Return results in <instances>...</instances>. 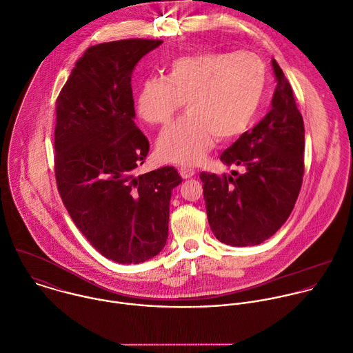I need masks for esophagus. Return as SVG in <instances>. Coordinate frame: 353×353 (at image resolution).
Instances as JSON below:
<instances>
[{
    "instance_id": "obj_1",
    "label": "esophagus",
    "mask_w": 353,
    "mask_h": 353,
    "mask_svg": "<svg viewBox=\"0 0 353 353\" xmlns=\"http://www.w3.org/2000/svg\"><path fill=\"white\" fill-rule=\"evenodd\" d=\"M177 170H179V173H180V176L183 179H190V177H192L195 174V170L192 168H190V166H179Z\"/></svg>"
}]
</instances>
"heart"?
I'll return each instance as SVG.
<instances>
[{
    "label": "heart",
    "mask_w": 353,
    "mask_h": 353,
    "mask_svg": "<svg viewBox=\"0 0 353 353\" xmlns=\"http://www.w3.org/2000/svg\"><path fill=\"white\" fill-rule=\"evenodd\" d=\"M266 66L254 52H201L174 58L165 79L143 80L136 109L150 125H166L181 108L188 113L159 136L162 161L195 165L214 143L244 133L261 108Z\"/></svg>",
    "instance_id": "1"
}]
</instances>
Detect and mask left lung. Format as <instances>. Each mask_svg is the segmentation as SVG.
<instances>
[{
  "instance_id": "1",
  "label": "left lung",
  "mask_w": 353,
  "mask_h": 353,
  "mask_svg": "<svg viewBox=\"0 0 353 353\" xmlns=\"http://www.w3.org/2000/svg\"><path fill=\"white\" fill-rule=\"evenodd\" d=\"M277 87L272 109L230 145L220 161L244 166L234 179L199 174L210 230L231 247L262 244L287 221L301 191L305 170V128L291 84L272 61Z\"/></svg>"
}]
</instances>
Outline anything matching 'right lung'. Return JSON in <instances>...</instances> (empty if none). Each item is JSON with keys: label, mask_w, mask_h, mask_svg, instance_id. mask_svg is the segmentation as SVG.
Returning <instances> with one entry per match:
<instances>
[{"label": "right lung", "mask_w": 353, "mask_h": 353, "mask_svg": "<svg viewBox=\"0 0 353 353\" xmlns=\"http://www.w3.org/2000/svg\"><path fill=\"white\" fill-rule=\"evenodd\" d=\"M162 40L90 47L57 98L55 179L62 202L88 243L122 265L157 256L168 240L172 166L136 176L150 143L134 123L132 73Z\"/></svg>", "instance_id": "obj_1"}]
</instances>
